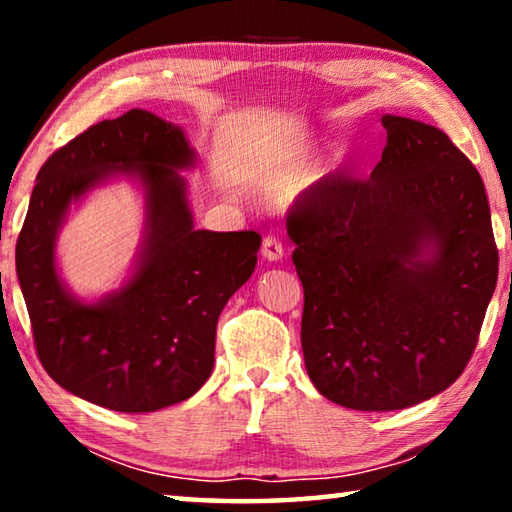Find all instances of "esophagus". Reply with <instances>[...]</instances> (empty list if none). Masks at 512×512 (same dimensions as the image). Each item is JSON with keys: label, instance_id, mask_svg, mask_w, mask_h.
I'll return each instance as SVG.
<instances>
[{"label": "esophagus", "instance_id": "1", "mask_svg": "<svg viewBox=\"0 0 512 512\" xmlns=\"http://www.w3.org/2000/svg\"><path fill=\"white\" fill-rule=\"evenodd\" d=\"M262 255L268 259V262H277V259H282L284 257L282 241L277 239V237H273V235L264 237V241H262Z\"/></svg>", "mask_w": 512, "mask_h": 512}]
</instances>
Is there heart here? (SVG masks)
Returning a JSON list of instances; mask_svg holds the SVG:
<instances>
[{"label": "heart", "mask_w": 512, "mask_h": 512, "mask_svg": "<svg viewBox=\"0 0 512 512\" xmlns=\"http://www.w3.org/2000/svg\"><path fill=\"white\" fill-rule=\"evenodd\" d=\"M302 153H305V144L298 137H287V140L266 146L255 162V178L262 183H284L296 173Z\"/></svg>", "instance_id": "heart-1"}]
</instances>
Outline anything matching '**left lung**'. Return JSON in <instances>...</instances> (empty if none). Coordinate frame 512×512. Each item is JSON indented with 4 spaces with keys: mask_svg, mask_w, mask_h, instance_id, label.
<instances>
[{
    "mask_svg": "<svg viewBox=\"0 0 512 512\" xmlns=\"http://www.w3.org/2000/svg\"><path fill=\"white\" fill-rule=\"evenodd\" d=\"M381 126L388 142L370 178L320 180L287 219L307 375L357 411L406 409L452 386L499 273L488 196L467 155L422 121L384 115Z\"/></svg>",
    "mask_w": 512,
    "mask_h": 512,
    "instance_id": "left-lung-1",
    "label": "left lung"
}]
</instances>
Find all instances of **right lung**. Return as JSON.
<instances>
[{
  "instance_id": "add662e5",
  "label": "right lung",
  "mask_w": 512,
  "mask_h": 512,
  "mask_svg": "<svg viewBox=\"0 0 512 512\" xmlns=\"http://www.w3.org/2000/svg\"><path fill=\"white\" fill-rule=\"evenodd\" d=\"M196 160L185 133L133 108L103 119L42 164L15 246L33 343L47 375L92 404L149 413L192 397L214 366L216 323L255 271V230H196L178 169ZM147 189L141 266L119 294L83 306L59 284L53 244L72 200L110 172Z\"/></svg>"
}]
</instances>
